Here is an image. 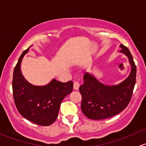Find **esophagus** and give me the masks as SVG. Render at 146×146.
I'll return each instance as SVG.
<instances>
[{"instance_id": "esophagus-1", "label": "esophagus", "mask_w": 146, "mask_h": 146, "mask_svg": "<svg viewBox=\"0 0 146 146\" xmlns=\"http://www.w3.org/2000/svg\"><path fill=\"white\" fill-rule=\"evenodd\" d=\"M79 87H80V82L78 81L74 82V85H73V88H74V89L77 90H78Z\"/></svg>"}]
</instances>
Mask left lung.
I'll use <instances>...</instances> for the list:
<instances>
[{
	"mask_svg": "<svg viewBox=\"0 0 146 146\" xmlns=\"http://www.w3.org/2000/svg\"><path fill=\"white\" fill-rule=\"evenodd\" d=\"M120 47V53L127 56L131 67L130 74L124 80L117 85H107L88 72L84 74V83L79 91L82 95V111L88 118L101 120L113 117L123 111L131 99L136 84V66L129 48L123 44Z\"/></svg>",
	"mask_w": 146,
	"mask_h": 146,
	"instance_id": "obj_1",
	"label": "left lung"
}]
</instances>
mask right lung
I'll return each mask as SVG.
<instances>
[{
  "label": "right lung",
  "instance_id": "add662e5",
  "mask_svg": "<svg viewBox=\"0 0 146 146\" xmlns=\"http://www.w3.org/2000/svg\"><path fill=\"white\" fill-rule=\"evenodd\" d=\"M29 48L23 51L13 72L15 104L20 114L27 120L40 126H49L58 117L63 100L73 91V82H61L54 78L42 86L29 83L20 68L23 57Z\"/></svg>",
  "mask_w": 146,
  "mask_h": 146
}]
</instances>
